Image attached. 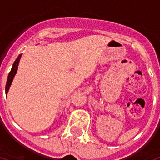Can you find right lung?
<instances>
[{
  "mask_svg": "<svg viewBox=\"0 0 160 160\" xmlns=\"http://www.w3.org/2000/svg\"><path fill=\"white\" fill-rule=\"evenodd\" d=\"M22 58V54H20L18 57V58L16 59V61L14 62V63L12 64V67L11 69V71L9 72L8 75V79H7V82L6 86H5V94H7L8 90H9V87H10L11 84H12V82L13 80V78L15 76V74L17 73V71H18V64H19L20 59Z\"/></svg>",
  "mask_w": 160,
  "mask_h": 160,
  "instance_id": "add662e5",
  "label": "right lung"
}]
</instances>
